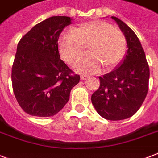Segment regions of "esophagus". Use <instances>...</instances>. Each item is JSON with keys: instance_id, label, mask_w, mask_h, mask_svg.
Listing matches in <instances>:
<instances>
[{"instance_id": "1", "label": "esophagus", "mask_w": 158, "mask_h": 158, "mask_svg": "<svg viewBox=\"0 0 158 158\" xmlns=\"http://www.w3.org/2000/svg\"><path fill=\"white\" fill-rule=\"evenodd\" d=\"M80 79H82V80H86V79H88V76H87V75H81V76H80Z\"/></svg>"}]
</instances>
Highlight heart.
<instances>
[{"mask_svg": "<svg viewBox=\"0 0 158 158\" xmlns=\"http://www.w3.org/2000/svg\"><path fill=\"white\" fill-rule=\"evenodd\" d=\"M58 46L62 58L70 64L78 60L87 48L89 55L74 64V69L94 73L101 66L108 70L120 63L126 51V38L122 31L110 23L93 20L63 33Z\"/></svg>", "mask_w": 158, "mask_h": 158, "instance_id": "1", "label": "heart"}]
</instances>
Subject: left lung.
Returning a JSON list of instances; mask_svg holds the SVG:
<instances>
[{
    "label": "left lung",
    "instance_id": "left-lung-1",
    "mask_svg": "<svg viewBox=\"0 0 158 158\" xmlns=\"http://www.w3.org/2000/svg\"><path fill=\"white\" fill-rule=\"evenodd\" d=\"M127 42L122 61L108 74L99 77L100 86L92 95L97 112L109 120L131 117L142 106L148 91L149 66L135 32L120 19L111 16Z\"/></svg>",
    "mask_w": 158,
    "mask_h": 158
}]
</instances>
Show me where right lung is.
Returning a JSON list of instances; mask_svg holds the SVG:
<instances>
[{
	"label": "right lung",
	"mask_w": 158,
	"mask_h": 158,
	"mask_svg": "<svg viewBox=\"0 0 158 158\" xmlns=\"http://www.w3.org/2000/svg\"><path fill=\"white\" fill-rule=\"evenodd\" d=\"M73 19L52 16L36 24L21 38L12 66V86L16 100L26 113L49 117L69 99L80 77L60 59L58 39Z\"/></svg>",
	"instance_id": "obj_1"
}]
</instances>
